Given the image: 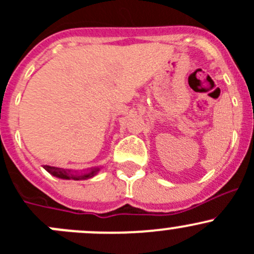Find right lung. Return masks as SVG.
<instances>
[{
    "label": "right lung",
    "mask_w": 254,
    "mask_h": 254,
    "mask_svg": "<svg viewBox=\"0 0 254 254\" xmlns=\"http://www.w3.org/2000/svg\"><path fill=\"white\" fill-rule=\"evenodd\" d=\"M45 170L49 172L50 174L54 175V177L60 178V179H74V180H81V179H89L92 178L94 175H96V173L99 172L100 168H94L90 172L82 173V174H72L70 170L63 169V168H57V167H50V165H45Z\"/></svg>",
    "instance_id": "obj_1"
}]
</instances>
